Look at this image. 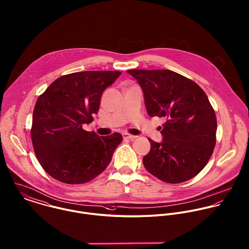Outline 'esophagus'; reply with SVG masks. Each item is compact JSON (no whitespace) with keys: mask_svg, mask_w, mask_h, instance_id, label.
<instances>
[{"mask_svg":"<svg viewBox=\"0 0 249 249\" xmlns=\"http://www.w3.org/2000/svg\"><path fill=\"white\" fill-rule=\"evenodd\" d=\"M123 138L124 139H129L131 141H134L135 139H137V136H134V135H131V134H128V133H124L123 134Z\"/></svg>","mask_w":249,"mask_h":249,"instance_id":"34e87169","label":"esophagus"}]
</instances>
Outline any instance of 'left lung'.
Masks as SVG:
<instances>
[{
  "label": "left lung",
  "instance_id": "1",
  "mask_svg": "<svg viewBox=\"0 0 249 249\" xmlns=\"http://www.w3.org/2000/svg\"><path fill=\"white\" fill-rule=\"evenodd\" d=\"M141 85L147 113L165 119L162 142L151 139L143 158L147 171L162 182H186L206 166L216 142V116L204 90L167 69L127 71Z\"/></svg>",
  "mask_w": 249,
  "mask_h": 249
}]
</instances>
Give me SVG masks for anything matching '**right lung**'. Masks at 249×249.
<instances>
[{
  "mask_svg": "<svg viewBox=\"0 0 249 249\" xmlns=\"http://www.w3.org/2000/svg\"><path fill=\"white\" fill-rule=\"evenodd\" d=\"M120 71H83L63 75L39 95L31 137L36 159L55 180L84 184L101 174L122 142L119 133L99 137L85 131L93 121L104 90Z\"/></svg>",
  "mask_w": 249,
  "mask_h": 249,
  "instance_id": "right-lung-1",
  "label": "right lung"
}]
</instances>
